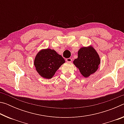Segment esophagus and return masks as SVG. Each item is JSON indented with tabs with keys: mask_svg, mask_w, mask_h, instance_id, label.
<instances>
[{
	"mask_svg": "<svg viewBox=\"0 0 124 124\" xmlns=\"http://www.w3.org/2000/svg\"><path fill=\"white\" fill-rule=\"evenodd\" d=\"M66 61L68 62H71L72 61V59L70 58H66Z\"/></svg>",
	"mask_w": 124,
	"mask_h": 124,
	"instance_id": "34e87169",
	"label": "esophagus"
}]
</instances>
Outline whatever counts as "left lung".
Instances as JSON below:
<instances>
[{"label":"left lung","instance_id":"1","mask_svg":"<svg viewBox=\"0 0 124 124\" xmlns=\"http://www.w3.org/2000/svg\"><path fill=\"white\" fill-rule=\"evenodd\" d=\"M100 63L99 55L91 46L80 48L78 52V58L73 61V63L85 78L95 73Z\"/></svg>","mask_w":124,"mask_h":124}]
</instances>
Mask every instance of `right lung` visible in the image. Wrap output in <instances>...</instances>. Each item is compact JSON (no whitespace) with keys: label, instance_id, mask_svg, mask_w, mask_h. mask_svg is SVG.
I'll return each mask as SVG.
<instances>
[{"label":"right lung","instance_id":"1","mask_svg":"<svg viewBox=\"0 0 124 124\" xmlns=\"http://www.w3.org/2000/svg\"><path fill=\"white\" fill-rule=\"evenodd\" d=\"M65 63L64 58L54 50H41L37 54L34 61L35 70L41 77L51 79L62 64Z\"/></svg>","mask_w":124,"mask_h":124}]
</instances>
